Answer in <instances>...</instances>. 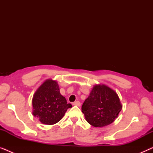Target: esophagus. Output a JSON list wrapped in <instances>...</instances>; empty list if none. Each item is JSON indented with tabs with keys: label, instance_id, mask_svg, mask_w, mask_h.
Returning <instances> with one entry per match:
<instances>
[{
	"label": "esophagus",
	"instance_id": "34e87169",
	"mask_svg": "<svg viewBox=\"0 0 153 153\" xmlns=\"http://www.w3.org/2000/svg\"><path fill=\"white\" fill-rule=\"evenodd\" d=\"M73 105H74V106H81V103H80V102H79V101H76V102H73Z\"/></svg>",
	"mask_w": 153,
	"mask_h": 153
}]
</instances>
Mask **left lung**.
<instances>
[{
  "label": "left lung",
  "instance_id": "left-lung-1",
  "mask_svg": "<svg viewBox=\"0 0 153 153\" xmlns=\"http://www.w3.org/2000/svg\"><path fill=\"white\" fill-rule=\"evenodd\" d=\"M122 107L120 99L114 90L106 85L98 84L94 85L81 110L89 124L102 127L114 122Z\"/></svg>",
  "mask_w": 153,
  "mask_h": 153
}]
</instances>
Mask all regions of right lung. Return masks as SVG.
Returning <instances> with one entry per match:
<instances>
[{
  "mask_svg": "<svg viewBox=\"0 0 153 153\" xmlns=\"http://www.w3.org/2000/svg\"><path fill=\"white\" fill-rule=\"evenodd\" d=\"M33 114L45 125H53L64 116L68 108L72 107L67 103L65 97L60 93L58 82L47 79L33 95Z\"/></svg>",
  "mask_w": 153,
  "mask_h": 153,
  "instance_id": "obj_1",
  "label": "right lung"
}]
</instances>
